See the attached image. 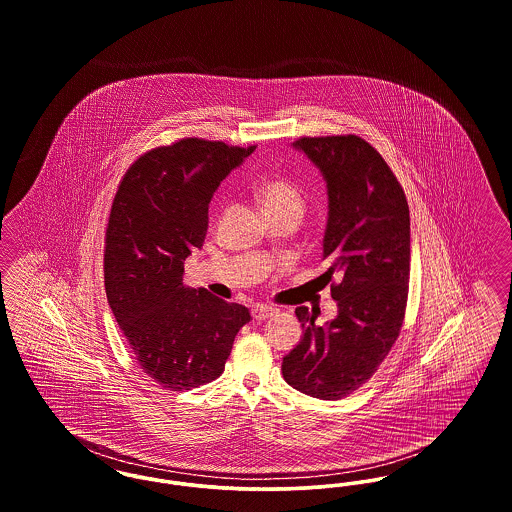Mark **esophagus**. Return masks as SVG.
<instances>
[{
    "instance_id": "obj_1",
    "label": "esophagus",
    "mask_w": 512,
    "mask_h": 512,
    "mask_svg": "<svg viewBox=\"0 0 512 512\" xmlns=\"http://www.w3.org/2000/svg\"><path fill=\"white\" fill-rule=\"evenodd\" d=\"M277 310L273 308V306H264V304H258V306H254L252 308V317L256 319V321H266L269 319L271 315H275Z\"/></svg>"
}]
</instances>
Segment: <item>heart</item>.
Listing matches in <instances>:
<instances>
[{"mask_svg": "<svg viewBox=\"0 0 512 512\" xmlns=\"http://www.w3.org/2000/svg\"><path fill=\"white\" fill-rule=\"evenodd\" d=\"M258 195L264 212H289L296 218H302L304 214V199L287 179H267L262 183Z\"/></svg>", "mask_w": 512, "mask_h": 512, "instance_id": "obj_1", "label": "heart"}]
</instances>
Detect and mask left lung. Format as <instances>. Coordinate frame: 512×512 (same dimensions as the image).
Wrapping results in <instances>:
<instances>
[{
  "instance_id": "1",
  "label": "left lung",
  "mask_w": 512,
  "mask_h": 512,
  "mask_svg": "<svg viewBox=\"0 0 512 512\" xmlns=\"http://www.w3.org/2000/svg\"><path fill=\"white\" fill-rule=\"evenodd\" d=\"M292 147L308 156L327 183L323 235L325 275L338 313L315 325L317 313L296 308L304 334L283 357V377L298 392L340 400L377 371L400 336L407 304L411 227L400 183L384 158L357 135L302 137Z\"/></svg>"
}]
</instances>
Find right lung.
Returning a JSON list of instances; mask_svg holds the SVG:
<instances>
[{
	"label": "right lung",
	"instance_id": "add662e5",
	"mask_svg": "<svg viewBox=\"0 0 512 512\" xmlns=\"http://www.w3.org/2000/svg\"><path fill=\"white\" fill-rule=\"evenodd\" d=\"M256 147L197 137L135 160L112 202L105 290L141 369L170 390L220 377L239 329L241 304L183 285V264L200 248L208 206L223 179Z\"/></svg>",
	"mask_w": 512,
	"mask_h": 512
}]
</instances>
